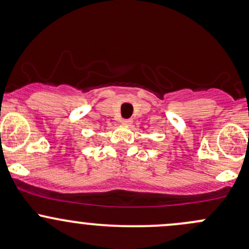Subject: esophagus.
<instances>
[{
	"label": "esophagus",
	"instance_id": "1",
	"mask_svg": "<svg viewBox=\"0 0 249 249\" xmlns=\"http://www.w3.org/2000/svg\"><path fill=\"white\" fill-rule=\"evenodd\" d=\"M122 123L124 125H131L132 124V120L131 119H123Z\"/></svg>",
	"mask_w": 249,
	"mask_h": 249
}]
</instances>
